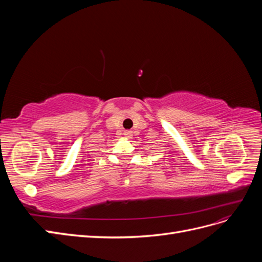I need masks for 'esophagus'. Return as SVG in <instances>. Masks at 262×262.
Masks as SVG:
<instances>
[{
  "label": "esophagus",
  "mask_w": 262,
  "mask_h": 262,
  "mask_svg": "<svg viewBox=\"0 0 262 262\" xmlns=\"http://www.w3.org/2000/svg\"><path fill=\"white\" fill-rule=\"evenodd\" d=\"M131 134H132V132H131V131H128V130L124 131V136H125L126 138H130V137H131Z\"/></svg>",
  "instance_id": "esophagus-1"
}]
</instances>
